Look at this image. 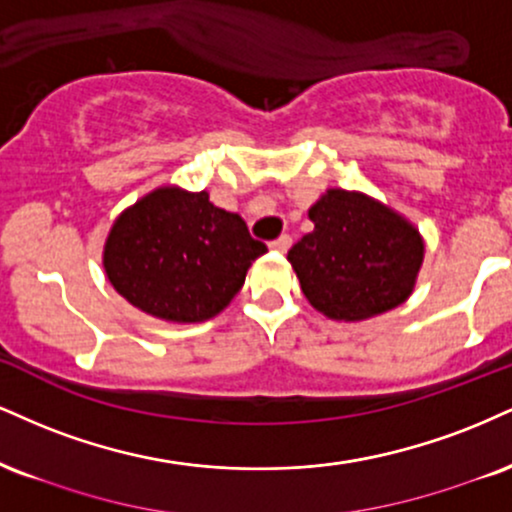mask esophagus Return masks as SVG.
Here are the masks:
<instances>
[{"mask_svg": "<svg viewBox=\"0 0 512 512\" xmlns=\"http://www.w3.org/2000/svg\"><path fill=\"white\" fill-rule=\"evenodd\" d=\"M291 245H293V238L283 233V236H279L276 240H272V243H269V248L276 250V252H286L288 248H291Z\"/></svg>", "mask_w": 512, "mask_h": 512, "instance_id": "1", "label": "esophagus"}]
</instances>
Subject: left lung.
<instances>
[{
    "mask_svg": "<svg viewBox=\"0 0 512 512\" xmlns=\"http://www.w3.org/2000/svg\"><path fill=\"white\" fill-rule=\"evenodd\" d=\"M315 231L288 250L312 307L357 322L405 303L424 245L415 226L367 195L329 190L310 209Z\"/></svg>",
    "mask_w": 512,
    "mask_h": 512,
    "instance_id": "1",
    "label": "left lung"
}]
</instances>
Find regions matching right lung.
<instances>
[{
    "mask_svg": "<svg viewBox=\"0 0 512 512\" xmlns=\"http://www.w3.org/2000/svg\"><path fill=\"white\" fill-rule=\"evenodd\" d=\"M267 245L209 195L159 188L112 226L104 269L128 303L166 322H205L245 283Z\"/></svg>",
    "mask_w": 512,
    "mask_h": 512,
    "instance_id": "1",
    "label": "right lung"
}]
</instances>
